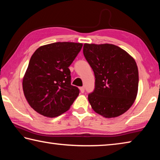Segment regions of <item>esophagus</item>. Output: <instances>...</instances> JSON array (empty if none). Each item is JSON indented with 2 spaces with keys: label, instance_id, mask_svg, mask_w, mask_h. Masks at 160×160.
Here are the masks:
<instances>
[{
  "label": "esophagus",
  "instance_id": "obj_1",
  "mask_svg": "<svg viewBox=\"0 0 160 160\" xmlns=\"http://www.w3.org/2000/svg\"><path fill=\"white\" fill-rule=\"evenodd\" d=\"M80 90L81 93H83L84 92H85V88H84V87H80Z\"/></svg>",
  "mask_w": 160,
  "mask_h": 160
}]
</instances>
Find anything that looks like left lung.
Instances as JSON below:
<instances>
[{"label":"left lung","instance_id":"obj_1","mask_svg":"<svg viewBox=\"0 0 160 160\" xmlns=\"http://www.w3.org/2000/svg\"><path fill=\"white\" fill-rule=\"evenodd\" d=\"M83 53L95 76L94 90L88 95L92 109L105 118L117 117L127 112L138 90V70L134 58L110 44H85Z\"/></svg>","mask_w":160,"mask_h":160}]
</instances>
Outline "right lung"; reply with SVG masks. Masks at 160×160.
Masks as SVG:
<instances>
[{
    "instance_id": "right-lung-1",
    "label": "right lung",
    "mask_w": 160,
    "mask_h": 160,
    "mask_svg": "<svg viewBox=\"0 0 160 160\" xmlns=\"http://www.w3.org/2000/svg\"><path fill=\"white\" fill-rule=\"evenodd\" d=\"M82 44L56 42L38 48L32 54L22 80L29 106L47 117H56L70 109L79 94L71 85L68 67Z\"/></svg>"
}]
</instances>
